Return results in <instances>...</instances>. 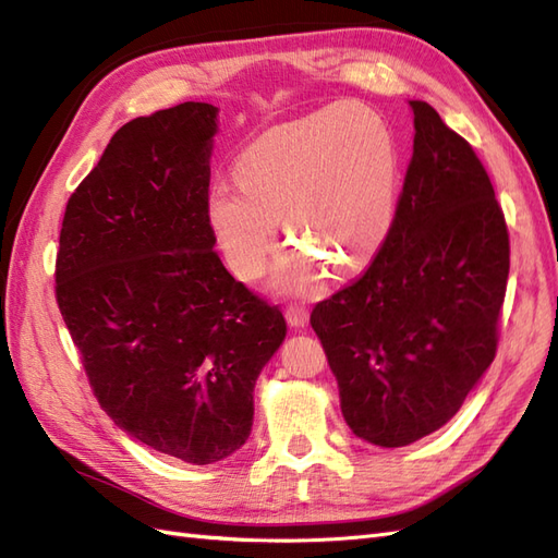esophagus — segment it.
I'll use <instances>...</instances> for the list:
<instances>
[{"label":"esophagus","mask_w":558,"mask_h":558,"mask_svg":"<svg viewBox=\"0 0 558 558\" xmlns=\"http://www.w3.org/2000/svg\"><path fill=\"white\" fill-rule=\"evenodd\" d=\"M286 318L292 328H304L306 324H310V310L300 304H290L286 310Z\"/></svg>","instance_id":"obj_1"}]
</instances>
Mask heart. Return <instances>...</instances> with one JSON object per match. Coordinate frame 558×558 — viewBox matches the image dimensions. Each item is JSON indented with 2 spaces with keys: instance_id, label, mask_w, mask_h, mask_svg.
Masks as SVG:
<instances>
[{
  "instance_id": "b5f03b06",
  "label": "heart",
  "mask_w": 558,
  "mask_h": 558,
  "mask_svg": "<svg viewBox=\"0 0 558 558\" xmlns=\"http://www.w3.org/2000/svg\"><path fill=\"white\" fill-rule=\"evenodd\" d=\"M240 189L216 184L206 222L225 264L242 280L266 270L278 225L294 244L272 270L280 294H312L324 266L364 268L396 220L398 156L390 129L360 102L272 126L234 162Z\"/></svg>"
}]
</instances>
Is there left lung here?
<instances>
[{"label":"left lung","mask_w":558,"mask_h":558,"mask_svg":"<svg viewBox=\"0 0 558 558\" xmlns=\"http://www.w3.org/2000/svg\"><path fill=\"white\" fill-rule=\"evenodd\" d=\"M396 220L364 276L318 302L322 338L354 436L420 441L453 417L496 354L508 230L487 170L424 100Z\"/></svg>","instance_id":"left-lung-1"}]
</instances>
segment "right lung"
<instances>
[{
  "instance_id": "add662e5",
  "label": "right lung",
  "mask_w": 558,
  "mask_h": 558,
  "mask_svg": "<svg viewBox=\"0 0 558 558\" xmlns=\"http://www.w3.org/2000/svg\"><path fill=\"white\" fill-rule=\"evenodd\" d=\"M218 108L182 102L117 132L71 194L57 304L100 408L192 465L240 450L288 324L234 280L206 222Z\"/></svg>"
}]
</instances>
